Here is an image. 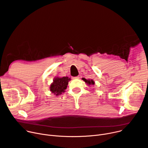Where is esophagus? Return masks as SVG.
Segmentation results:
<instances>
[{"label": "esophagus", "mask_w": 148, "mask_h": 148, "mask_svg": "<svg viewBox=\"0 0 148 148\" xmlns=\"http://www.w3.org/2000/svg\"><path fill=\"white\" fill-rule=\"evenodd\" d=\"M79 76H77V77H73V79H79Z\"/></svg>", "instance_id": "esophagus-1"}]
</instances>
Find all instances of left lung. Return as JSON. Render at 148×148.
Returning <instances> with one entry per match:
<instances>
[{
  "label": "left lung",
  "instance_id": "1",
  "mask_svg": "<svg viewBox=\"0 0 148 148\" xmlns=\"http://www.w3.org/2000/svg\"><path fill=\"white\" fill-rule=\"evenodd\" d=\"M82 79L85 81L86 83H87V85H88V86H91V85H94V84H95V82L92 80V79H86V78H82Z\"/></svg>",
  "mask_w": 148,
  "mask_h": 148
}]
</instances>
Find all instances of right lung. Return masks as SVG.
<instances>
[{
  "mask_svg": "<svg viewBox=\"0 0 148 148\" xmlns=\"http://www.w3.org/2000/svg\"><path fill=\"white\" fill-rule=\"evenodd\" d=\"M70 80V78L67 77L54 78L53 82L50 85V91L57 96L61 94L62 92H64L65 90L67 87L69 82Z\"/></svg>",
  "mask_w": 148,
  "mask_h": 148,
  "instance_id": "right-lung-1",
  "label": "right lung"
}]
</instances>
